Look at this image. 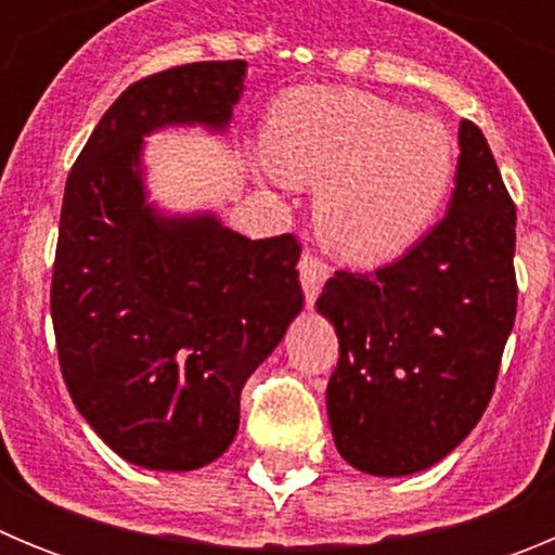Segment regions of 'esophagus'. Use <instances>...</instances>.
Returning <instances> with one entry per match:
<instances>
[{
  "mask_svg": "<svg viewBox=\"0 0 555 555\" xmlns=\"http://www.w3.org/2000/svg\"><path fill=\"white\" fill-rule=\"evenodd\" d=\"M327 274H331L327 263H322L320 258H313V255H302L300 258V283H302V292H306L308 306H313V302H317V297H320V292H322V283L327 281Z\"/></svg>",
  "mask_w": 555,
  "mask_h": 555,
  "instance_id": "esophagus-1",
  "label": "esophagus"
}]
</instances>
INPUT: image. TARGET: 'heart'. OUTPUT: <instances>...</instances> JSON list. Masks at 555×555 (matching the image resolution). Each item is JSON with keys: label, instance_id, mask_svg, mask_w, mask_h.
Segmentation results:
<instances>
[{"label": "heart", "instance_id": "b5f03b06", "mask_svg": "<svg viewBox=\"0 0 555 555\" xmlns=\"http://www.w3.org/2000/svg\"><path fill=\"white\" fill-rule=\"evenodd\" d=\"M267 180L320 185L317 228L345 261L405 253L442 208L455 144L434 116L347 88H297L263 127Z\"/></svg>", "mask_w": 555, "mask_h": 555}]
</instances>
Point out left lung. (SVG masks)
I'll list each match as a JSON object with an SVG mask.
<instances>
[{"instance_id":"left-lung-1","label":"left lung","mask_w":555,"mask_h":555,"mask_svg":"<svg viewBox=\"0 0 555 555\" xmlns=\"http://www.w3.org/2000/svg\"><path fill=\"white\" fill-rule=\"evenodd\" d=\"M459 150L442 222L389 267L336 272L317 300L338 336L333 442L366 475H414L453 453L487 411L514 327L517 210L467 119Z\"/></svg>"}]
</instances>
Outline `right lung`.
Returning <instances> with one entry per match:
<instances>
[{"label":"right lung","instance_id":"add662e5","mask_svg":"<svg viewBox=\"0 0 555 555\" xmlns=\"http://www.w3.org/2000/svg\"><path fill=\"white\" fill-rule=\"evenodd\" d=\"M247 61H205L132 82L72 166L61 208L52 325L66 389L135 467L189 473L238 430L247 377L302 311L294 235L247 238L214 210L150 203L144 139L228 130Z\"/></svg>","mask_w":555,"mask_h":555}]
</instances>
